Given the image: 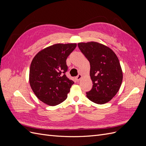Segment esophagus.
Listing matches in <instances>:
<instances>
[{
	"instance_id": "esophagus-1",
	"label": "esophagus",
	"mask_w": 146,
	"mask_h": 146,
	"mask_svg": "<svg viewBox=\"0 0 146 146\" xmlns=\"http://www.w3.org/2000/svg\"><path fill=\"white\" fill-rule=\"evenodd\" d=\"M82 77V75L81 74H78V76L76 77V80H77V81H78V80H80V79H81V78Z\"/></svg>"
}]
</instances>
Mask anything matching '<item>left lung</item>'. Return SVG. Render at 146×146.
I'll return each instance as SVG.
<instances>
[{"label": "left lung", "mask_w": 146, "mask_h": 146, "mask_svg": "<svg viewBox=\"0 0 146 146\" xmlns=\"http://www.w3.org/2000/svg\"><path fill=\"white\" fill-rule=\"evenodd\" d=\"M78 47L90 63L92 89L86 97L98 104L108 102L116 94L122 82V71L116 55L96 42H80Z\"/></svg>", "instance_id": "1"}]
</instances>
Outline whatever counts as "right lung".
Here are the masks:
<instances>
[{
    "label": "right lung",
    "instance_id": "right-lung-1",
    "mask_svg": "<svg viewBox=\"0 0 146 146\" xmlns=\"http://www.w3.org/2000/svg\"><path fill=\"white\" fill-rule=\"evenodd\" d=\"M76 44H56L42 50L30 65L29 82L37 98L44 104L55 106L64 101L74 82L66 76V59Z\"/></svg>",
    "mask_w": 146,
    "mask_h": 146
}]
</instances>
